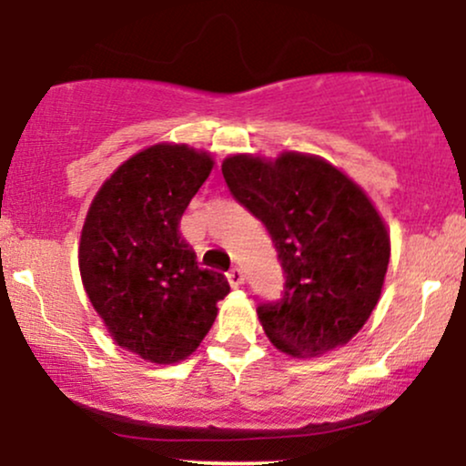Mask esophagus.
I'll use <instances>...</instances> for the list:
<instances>
[{
  "instance_id": "34e87169",
  "label": "esophagus",
  "mask_w": 466,
  "mask_h": 466,
  "mask_svg": "<svg viewBox=\"0 0 466 466\" xmlns=\"http://www.w3.org/2000/svg\"><path fill=\"white\" fill-rule=\"evenodd\" d=\"M228 282H229V285H232L234 289L243 285V282H245V276H243V271H240L238 267H234V269H229V271H228Z\"/></svg>"
}]
</instances>
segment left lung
I'll return each instance as SVG.
<instances>
[{
  "label": "left lung",
  "instance_id": "obj_1",
  "mask_svg": "<svg viewBox=\"0 0 466 466\" xmlns=\"http://www.w3.org/2000/svg\"><path fill=\"white\" fill-rule=\"evenodd\" d=\"M229 192L269 232L285 291L258 304L278 350L319 357L368 322L390 263L386 223L355 181L322 157L234 155L221 166Z\"/></svg>",
  "mask_w": 466,
  "mask_h": 466
}]
</instances>
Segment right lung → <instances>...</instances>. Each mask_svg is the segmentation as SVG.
Segmentation results:
<instances>
[{
    "mask_svg": "<svg viewBox=\"0 0 466 466\" xmlns=\"http://www.w3.org/2000/svg\"><path fill=\"white\" fill-rule=\"evenodd\" d=\"M212 164L186 144L144 148L105 181L80 232V278L96 313L117 346L147 361L192 355L229 293L179 232Z\"/></svg>",
    "mask_w": 466,
    "mask_h": 466,
    "instance_id": "add662e5",
    "label": "right lung"
}]
</instances>
